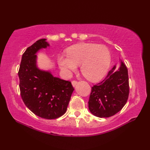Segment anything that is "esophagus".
<instances>
[{
  "mask_svg": "<svg viewBox=\"0 0 150 150\" xmlns=\"http://www.w3.org/2000/svg\"><path fill=\"white\" fill-rule=\"evenodd\" d=\"M77 84V81H72V85L73 87H75L76 85Z\"/></svg>",
  "mask_w": 150,
  "mask_h": 150,
  "instance_id": "esophagus-1",
  "label": "esophagus"
}]
</instances>
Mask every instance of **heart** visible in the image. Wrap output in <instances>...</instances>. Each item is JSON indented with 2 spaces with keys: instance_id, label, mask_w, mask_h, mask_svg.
<instances>
[{
  "instance_id": "b5f03b06",
  "label": "heart",
  "mask_w": 150,
  "mask_h": 150,
  "mask_svg": "<svg viewBox=\"0 0 150 150\" xmlns=\"http://www.w3.org/2000/svg\"><path fill=\"white\" fill-rule=\"evenodd\" d=\"M67 54L58 55L57 63L61 69L70 74L77 70V65H81L83 76L93 82L103 79L110 65V52L103 45L78 44L68 48Z\"/></svg>"
}]
</instances>
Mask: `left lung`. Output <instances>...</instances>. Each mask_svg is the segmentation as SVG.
<instances>
[{
	"mask_svg": "<svg viewBox=\"0 0 150 150\" xmlns=\"http://www.w3.org/2000/svg\"><path fill=\"white\" fill-rule=\"evenodd\" d=\"M129 95L128 69L121 62L109 71L102 82L94 85L88 100V109L93 115L108 118L116 115L126 105Z\"/></svg>",
	"mask_w": 150,
	"mask_h": 150,
	"instance_id": "1",
	"label": "left lung"
}]
</instances>
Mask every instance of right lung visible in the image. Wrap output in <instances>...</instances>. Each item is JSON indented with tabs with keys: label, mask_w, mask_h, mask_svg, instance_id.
Here are the masks:
<instances>
[{
	"label": "right lung",
	"mask_w": 150,
	"mask_h": 150,
	"mask_svg": "<svg viewBox=\"0 0 150 150\" xmlns=\"http://www.w3.org/2000/svg\"><path fill=\"white\" fill-rule=\"evenodd\" d=\"M48 46L46 39H40L27 48L22 55L18 77L25 105L38 116L51 120L65 113L74 88L70 81L38 67L35 54Z\"/></svg>",
	"instance_id": "add662e5"
}]
</instances>
